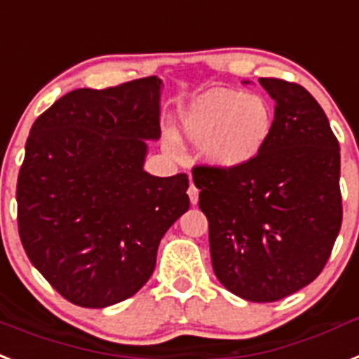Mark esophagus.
Segmentation results:
<instances>
[{
	"label": "esophagus",
	"instance_id": "1",
	"mask_svg": "<svg viewBox=\"0 0 359 359\" xmlns=\"http://www.w3.org/2000/svg\"><path fill=\"white\" fill-rule=\"evenodd\" d=\"M189 198H191L192 205H196L198 203V200H200V191L196 189V185L192 182H191V187H189Z\"/></svg>",
	"mask_w": 359,
	"mask_h": 359
}]
</instances>
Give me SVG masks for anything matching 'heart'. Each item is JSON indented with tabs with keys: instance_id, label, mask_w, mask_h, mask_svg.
Here are the masks:
<instances>
[{
	"instance_id": "b5f03b06",
	"label": "heart",
	"mask_w": 359,
	"mask_h": 359,
	"mask_svg": "<svg viewBox=\"0 0 359 359\" xmlns=\"http://www.w3.org/2000/svg\"><path fill=\"white\" fill-rule=\"evenodd\" d=\"M274 128L271 105L256 94L210 88L194 97L182 114V136L203 149L210 165L240 168L265 149Z\"/></svg>"
}]
</instances>
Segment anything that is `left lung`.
Returning a JSON list of instances; mask_svg holds the SVG:
<instances>
[{
  "mask_svg": "<svg viewBox=\"0 0 359 359\" xmlns=\"http://www.w3.org/2000/svg\"><path fill=\"white\" fill-rule=\"evenodd\" d=\"M274 100L265 149L240 168L196 167L212 269L232 294L269 303L307 287L341 226L339 143L302 85L259 78Z\"/></svg>",
  "mask_w": 359,
  "mask_h": 359,
  "instance_id": "obj_1",
  "label": "left lung"
}]
</instances>
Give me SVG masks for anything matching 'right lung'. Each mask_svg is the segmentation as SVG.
<instances>
[{
    "mask_svg": "<svg viewBox=\"0 0 359 359\" xmlns=\"http://www.w3.org/2000/svg\"><path fill=\"white\" fill-rule=\"evenodd\" d=\"M161 79L78 88L34 121L18 176L30 263L70 303L103 309L149 281L165 232L189 210V177L143 168L159 140Z\"/></svg>",
    "mask_w": 359,
    "mask_h": 359,
    "instance_id": "right-lung-1",
    "label": "right lung"
}]
</instances>
